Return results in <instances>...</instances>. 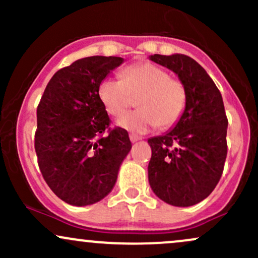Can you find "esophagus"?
Returning a JSON list of instances; mask_svg holds the SVG:
<instances>
[{"label":"esophagus","instance_id":"esophagus-1","mask_svg":"<svg viewBox=\"0 0 258 258\" xmlns=\"http://www.w3.org/2000/svg\"><path fill=\"white\" fill-rule=\"evenodd\" d=\"M130 139H131V142L135 143V142H137V141H139V139H142V137H141V136L136 135V133H130Z\"/></svg>","mask_w":258,"mask_h":258}]
</instances>
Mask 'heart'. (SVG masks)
Wrapping results in <instances>:
<instances>
[{"label": "heart", "instance_id": "obj_1", "mask_svg": "<svg viewBox=\"0 0 258 258\" xmlns=\"http://www.w3.org/2000/svg\"><path fill=\"white\" fill-rule=\"evenodd\" d=\"M121 80L105 79L98 87V97L106 112L114 117L125 114L138 99L137 111L123 115L120 127L144 133L158 125L168 128L178 122L188 103L185 85L172 79L166 70L150 61L125 68Z\"/></svg>", "mask_w": 258, "mask_h": 258}]
</instances>
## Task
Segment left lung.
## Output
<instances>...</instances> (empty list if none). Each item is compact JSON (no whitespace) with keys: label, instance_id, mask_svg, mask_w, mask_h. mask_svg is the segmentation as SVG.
Listing matches in <instances>:
<instances>
[{"label":"left lung","instance_id":"8db88e82","mask_svg":"<svg viewBox=\"0 0 258 258\" xmlns=\"http://www.w3.org/2000/svg\"><path fill=\"white\" fill-rule=\"evenodd\" d=\"M178 75L188 103L173 130L148 139L152 158L148 178L156 197L186 207L212 193L227 158L228 119L221 92L200 64L184 54L150 55Z\"/></svg>","mask_w":258,"mask_h":258}]
</instances>
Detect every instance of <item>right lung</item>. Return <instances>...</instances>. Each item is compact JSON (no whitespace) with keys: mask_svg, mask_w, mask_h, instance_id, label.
Returning <instances> with one entry per match:
<instances>
[{"mask_svg":"<svg viewBox=\"0 0 258 258\" xmlns=\"http://www.w3.org/2000/svg\"><path fill=\"white\" fill-rule=\"evenodd\" d=\"M120 57L94 55L58 70L37 106L35 150L52 191L65 203L86 206L111 191L131 150L128 133L110 127L98 87Z\"/></svg>","mask_w":258,"mask_h":258,"instance_id":"add662e5","label":"right lung"}]
</instances>
